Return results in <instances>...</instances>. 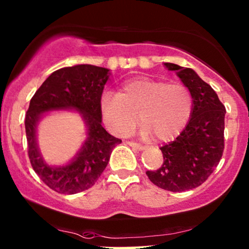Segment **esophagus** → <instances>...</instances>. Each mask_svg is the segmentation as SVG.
<instances>
[{
  "label": "esophagus",
  "mask_w": 249,
  "mask_h": 249,
  "mask_svg": "<svg viewBox=\"0 0 249 249\" xmlns=\"http://www.w3.org/2000/svg\"><path fill=\"white\" fill-rule=\"evenodd\" d=\"M127 144H128V145H129V146H131V148H134V149L139 150V151H142V150L145 149V146L142 145V144H139V143H135V142H128Z\"/></svg>",
  "instance_id": "obj_1"
}]
</instances>
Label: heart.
Segmentation results:
<instances>
[{
  "instance_id": "heart-1",
  "label": "heart",
  "mask_w": 249,
  "mask_h": 249,
  "mask_svg": "<svg viewBox=\"0 0 249 249\" xmlns=\"http://www.w3.org/2000/svg\"><path fill=\"white\" fill-rule=\"evenodd\" d=\"M193 107V94L186 85L148 77L128 79L120 93L105 91L100 97L104 121L119 136L133 131L139 114L143 137L152 134L156 140H168L187 124Z\"/></svg>"
}]
</instances>
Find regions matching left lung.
Returning a JSON list of instances; mask_svg holds the SVG:
<instances>
[{
    "label": "left lung",
    "instance_id": "left-lung-1",
    "mask_svg": "<svg viewBox=\"0 0 249 249\" xmlns=\"http://www.w3.org/2000/svg\"><path fill=\"white\" fill-rule=\"evenodd\" d=\"M176 71L194 99L192 115L176 140L162 145L164 161L158 170L148 171L150 181L170 192L194 189L217 167L224 151L225 107L208 83L194 70L174 63H164Z\"/></svg>",
    "mask_w": 249,
    "mask_h": 249
}]
</instances>
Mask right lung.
<instances>
[{
    "instance_id": "1",
    "label": "right lung",
    "mask_w": 249,
    "mask_h": 249,
    "mask_svg": "<svg viewBox=\"0 0 249 249\" xmlns=\"http://www.w3.org/2000/svg\"><path fill=\"white\" fill-rule=\"evenodd\" d=\"M109 75V69L92 64L64 67L52 73L30 101L25 130L31 165L40 179L60 194H77L93 186L108 164L113 149L121 143L101 125L100 97ZM59 110L81 116L87 139L71 161L55 167L41 156L36 131L40 119Z\"/></svg>"
}]
</instances>
